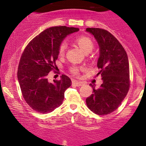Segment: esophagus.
Wrapping results in <instances>:
<instances>
[{
	"instance_id": "obj_1",
	"label": "esophagus",
	"mask_w": 146,
	"mask_h": 146,
	"mask_svg": "<svg viewBox=\"0 0 146 146\" xmlns=\"http://www.w3.org/2000/svg\"><path fill=\"white\" fill-rule=\"evenodd\" d=\"M73 84L75 86H81L83 85L82 82H78V81H73Z\"/></svg>"
}]
</instances>
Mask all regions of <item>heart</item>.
<instances>
[{"label": "heart", "mask_w": 146, "mask_h": 146, "mask_svg": "<svg viewBox=\"0 0 146 146\" xmlns=\"http://www.w3.org/2000/svg\"><path fill=\"white\" fill-rule=\"evenodd\" d=\"M75 42L78 45L79 47L86 53H90L93 50V47H94V43H93L91 38L86 36H84V35L78 36L75 39ZM66 42L64 41L62 42L59 45V47H58V55H59V56H64L65 51H66ZM79 71H80V69H79L78 67H76V66H73V67L71 68V72L73 75H79Z\"/></svg>", "instance_id": "1"}]
</instances>
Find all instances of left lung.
Returning a JSON list of instances; mask_svg holds the SVG:
<instances>
[{
    "label": "left lung",
    "mask_w": 146,
    "mask_h": 146,
    "mask_svg": "<svg viewBox=\"0 0 146 146\" xmlns=\"http://www.w3.org/2000/svg\"><path fill=\"white\" fill-rule=\"evenodd\" d=\"M100 46L98 67L103 83L98 89L93 85V94L86 98L88 108L98 115L113 113L124 100L130 88L128 56L118 40L109 31L100 28H86Z\"/></svg>",
    "instance_id": "8db88e82"
}]
</instances>
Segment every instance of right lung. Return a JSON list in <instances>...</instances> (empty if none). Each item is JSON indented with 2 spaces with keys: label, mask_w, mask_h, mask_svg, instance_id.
I'll list each match as a JSON object with an SVG mask.
<instances>
[{
  "label": "right lung",
  "mask_w": 146,
  "mask_h": 146,
  "mask_svg": "<svg viewBox=\"0 0 146 146\" xmlns=\"http://www.w3.org/2000/svg\"><path fill=\"white\" fill-rule=\"evenodd\" d=\"M78 31L66 26L50 27L33 38L22 53L18 80L25 102L36 112L51 113L62 103L71 79L62 75L60 80L51 83L47 77L56 68L60 43L67 35Z\"/></svg>",
  "instance_id": "add662e5"
}]
</instances>
